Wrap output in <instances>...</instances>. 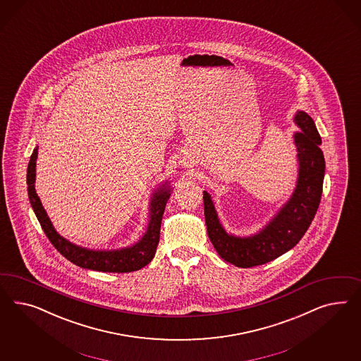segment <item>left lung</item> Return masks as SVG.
I'll list each match as a JSON object with an SVG mask.
<instances>
[{"instance_id":"obj_1","label":"left lung","mask_w":361,"mask_h":361,"mask_svg":"<svg viewBox=\"0 0 361 361\" xmlns=\"http://www.w3.org/2000/svg\"><path fill=\"white\" fill-rule=\"evenodd\" d=\"M295 123L302 130L294 135L299 160L298 184L290 201L262 231L247 238L229 235L219 224L212 198L204 192L209 240L224 261L243 269L270 262L293 249L315 217L326 169L324 156L319 148L322 137L306 112L299 111Z\"/></svg>"}]
</instances>
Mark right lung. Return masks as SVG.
Here are the masks:
<instances>
[{"mask_svg":"<svg viewBox=\"0 0 361 361\" xmlns=\"http://www.w3.org/2000/svg\"><path fill=\"white\" fill-rule=\"evenodd\" d=\"M38 154V148L34 149L30 161L27 165V192L29 200L34 209V213L39 221L46 237L53 243L55 249L61 252L66 259L77 264L82 269L103 271V273H131L140 270L145 264L152 261L153 255L157 249L160 240V226L164 214L165 205L169 198V189L161 188L153 195L151 201V217L147 233L136 245L121 250L114 252H94L85 247L77 246L61 237L47 217L39 197L37 196L34 183H35V160Z\"/></svg>","mask_w":361,"mask_h":361,"instance_id":"add662e5","label":"right lung"}]
</instances>
